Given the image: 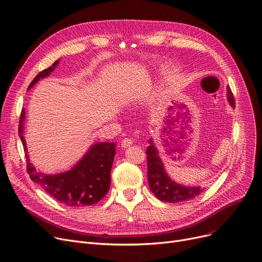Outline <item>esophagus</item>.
Masks as SVG:
<instances>
[{
    "label": "esophagus",
    "mask_w": 262,
    "mask_h": 262,
    "mask_svg": "<svg viewBox=\"0 0 262 262\" xmlns=\"http://www.w3.org/2000/svg\"><path fill=\"white\" fill-rule=\"evenodd\" d=\"M133 144V140L132 139H129V138H124L123 140H122V143H121V146L122 147H128V146H130Z\"/></svg>",
    "instance_id": "esophagus-1"
}]
</instances>
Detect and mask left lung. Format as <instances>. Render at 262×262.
<instances>
[{
	"label": "left lung",
	"instance_id": "1",
	"mask_svg": "<svg viewBox=\"0 0 262 262\" xmlns=\"http://www.w3.org/2000/svg\"><path fill=\"white\" fill-rule=\"evenodd\" d=\"M227 99L234 108V98L231 90L227 88ZM147 159V181L149 186L157 199L165 202L177 203L190 200L198 196L204 188L200 186H185L177 183L165 171V167L158 149L153 139H149V146L146 147Z\"/></svg>",
	"mask_w": 262,
	"mask_h": 262
}]
</instances>
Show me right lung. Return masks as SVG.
I'll list each match as a JSON object with an SVG mask.
<instances>
[{
  "instance_id": "right-lung-1",
  "label": "right lung",
  "mask_w": 262,
  "mask_h": 262,
  "mask_svg": "<svg viewBox=\"0 0 262 262\" xmlns=\"http://www.w3.org/2000/svg\"><path fill=\"white\" fill-rule=\"evenodd\" d=\"M56 60L47 70L40 72L29 85V90L39 81V79L48 77L58 66ZM26 110L22 109L19 121V137L22 141L27 158V169L33 182L37 183L45 191L66 204L68 207H88L97 203L109 190L110 171L113 158L116 155L115 142H97L91 145L88 152L68 171L46 174L31 164L27 142L24 136V123Z\"/></svg>"
}]
</instances>
